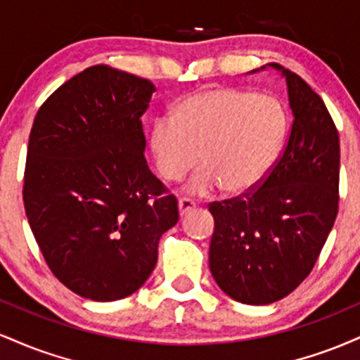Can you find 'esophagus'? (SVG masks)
I'll return each instance as SVG.
<instances>
[{
  "mask_svg": "<svg viewBox=\"0 0 360 360\" xmlns=\"http://www.w3.org/2000/svg\"><path fill=\"white\" fill-rule=\"evenodd\" d=\"M194 206H196V203H194L193 200H189V198H181L179 203H177V208H179V214H181V217H184L186 213L191 212Z\"/></svg>",
  "mask_w": 360,
  "mask_h": 360,
  "instance_id": "34e87169",
  "label": "esophagus"
}]
</instances>
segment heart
I'll use <instances>...</instances> for the list:
<instances>
[{"label": "heart", "instance_id": "heart-1", "mask_svg": "<svg viewBox=\"0 0 360 360\" xmlns=\"http://www.w3.org/2000/svg\"><path fill=\"white\" fill-rule=\"evenodd\" d=\"M289 117L269 94L210 88L177 103L174 115L157 118L150 150L159 174L181 179L198 164L186 191L242 196L257 189L278 164L286 143Z\"/></svg>", "mask_w": 360, "mask_h": 360}]
</instances>
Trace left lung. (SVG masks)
<instances>
[{
  "label": "left lung",
  "mask_w": 360,
  "mask_h": 360,
  "mask_svg": "<svg viewBox=\"0 0 360 360\" xmlns=\"http://www.w3.org/2000/svg\"><path fill=\"white\" fill-rule=\"evenodd\" d=\"M288 86L292 127L262 186L210 205V271L243 304L283 300L311 272L338 212L340 142L323 100L298 74L271 62ZM254 69L250 72H257Z\"/></svg>",
  "instance_id": "left-lung-1"
}]
</instances>
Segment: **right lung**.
Here are the masks:
<instances>
[{
	"instance_id": "right-lung-1",
	"label": "right lung",
	"mask_w": 360,
	"mask_h": 360,
	"mask_svg": "<svg viewBox=\"0 0 360 360\" xmlns=\"http://www.w3.org/2000/svg\"><path fill=\"white\" fill-rule=\"evenodd\" d=\"M155 86L100 64L40 106L30 131L23 203L45 262L76 295L127 298L157 264L177 200L147 166L142 117Z\"/></svg>"
}]
</instances>
